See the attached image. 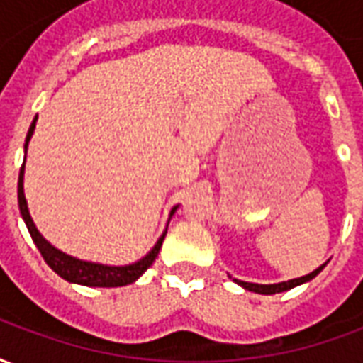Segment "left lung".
Here are the masks:
<instances>
[{
  "instance_id": "obj_1",
  "label": "left lung",
  "mask_w": 363,
  "mask_h": 363,
  "mask_svg": "<svg viewBox=\"0 0 363 363\" xmlns=\"http://www.w3.org/2000/svg\"><path fill=\"white\" fill-rule=\"evenodd\" d=\"M327 264V262H325ZM319 267L317 270H313L311 274H307V276H301V278H294V280H288V281H280V284H251V281H243V280H235L239 286H243L245 289H249V291H255V294H264V296H272V294H280V291H286V289H291L299 286V284H305V281L313 280L317 274L325 268Z\"/></svg>"
}]
</instances>
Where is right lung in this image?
<instances>
[{"instance_id": "right-lung-1", "label": "right lung", "mask_w": 363, "mask_h": 363, "mask_svg": "<svg viewBox=\"0 0 363 363\" xmlns=\"http://www.w3.org/2000/svg\"><path fill=\"white\" fill-rule=\"evenodd\" d=\"M35 126L36 118L33 120V124L28 128L27 140H25V151H27L28 142H30V138H33ZM23 177H25V161H23V167H21L19 184H17L21 216H23L25 223H27L28 233H30L33 241H35V245L38 247L43 259L46 260V264H48L54 272L58 274V276H62L64 280L74 281V284H82V286H91V288H118V286H128V284H132V281L138 280V278L153 264V260L157 259L167 231L159 237V241L155 243V247H153L143 259H140L138 262H134V264H128V267H106V264H96V262H87V260L74 259V257H69L66 252L58 251L56 247H52V245L38 233L35 221H33L30 213H28L27 200H25V190H23ZM174 210H177V206L171 210V216L174 213Z\"/></svg>"}]
</instances>
